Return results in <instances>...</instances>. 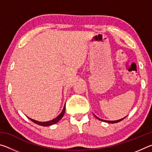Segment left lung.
Returning <instances> with one entry per match:
<instances>
[{"label":"left lung","instance_id":"8db88e82","mask_svg":"<svg viewBox=\"0 0 152 152\" xmlns=\"http://www.w3.org/2000/svg\"><path fill=\"white\" fill-rule=\"evenodd\" d=\"M94 116H95V115H94ZM95 117H96V119H98L99 120H100V121H104V122H107V123H118V122L121 121H122L123 119H124L126 117H124V118H123V119H121L117 120V121H107V120H103V119H100V118L97 117L96 116H95Z\"/></svg>","mask_w":152,"mask_h":152}]
</instances>
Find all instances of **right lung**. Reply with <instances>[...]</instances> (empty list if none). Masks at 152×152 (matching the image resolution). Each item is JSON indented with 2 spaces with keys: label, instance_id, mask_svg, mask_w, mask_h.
Wrapping results in <instances>:
<instances>
[{
  "label": "right lung",
  "instance_id": "right-lung-1",
  "mask_svg": "<svg viewBox=\"0 0 152 152\" xmlns=\"http://www.w3.org/2000/svg\"><path fill=\"white\" fill-rule=\"evenodd\" d=\"M65 110H66V107L64 106V109H63V110H62V111H61V113H60V115H58V116L57 117L55 118V119H52V120L49 121H46V122H40V121H37L33 120V119H31V118H29V117H28V118H29V119L31 121H33V123H36V124L39 125H41V126H44V127H46V126H50V125L55 124V123H58V122L59 121H60V120L61 119V118L63 117L64 115V113H65Z\"/></svg>",
  "mask_w": 152,
  "mask_h": 152
}]
</instances>
